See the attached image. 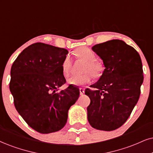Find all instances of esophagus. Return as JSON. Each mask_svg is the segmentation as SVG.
<instances>
[{
  "label": "esophagus",
  "mask_w": 153,
  "mask_h": 153,
  "mask_svg": "<svg viewBox=\"0 0 153 153\" xmlns=\"http://www.w3.org/2000/svg\"><path fill=\"white\" fill-rule=\"evenodd\" d=\"M79 91H80V94H81V95H83V94H84V88H79Z\"/></svg>",
  "instance_id": "obj_1"
}]
</instances>
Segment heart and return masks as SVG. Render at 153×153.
Masks as SVG:
<instances>
[{
    "mask_svg": "<svg viewBox=\"0 0 153 153\" xmlns=\"http://www.w3.org/2000/svg\"><path fill=\"white\" fill-rule=\"evenodd\" d=\"M75 56L78 59L82 60L85 62L83 68V72H85L82 75H75L68 79V84L73 86H81L88 84L91 81L92 76L94 78H99L102 75L104 70L103 64L96 59V55L91 49L83 47L74 52ZM71 68V61L69 56H65L62 63V70L64 76H67L70 72ZM92 74L91 75V74Z\"/></svg>",
    "mask_w": 153,
    "mask_h": 153,
    "instance_id": "heart-1",
    "label": "heart"
}]
</instances>
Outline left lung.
I'll list each match as a JSON object with an SVG mask.
<instances>
[{"mask_svg": "<svg viewBox=\"0 0 153 153\" xmlns=\"http://www.w3.org/2000/svg\"><path fill=\"white\" fill-rule=\"evenodd\" d=\"M92 50L103 60L105 69L90 86L92 89L85 90L91 100L88 120L97 130L114 131L125 123L140 97L142 61L133 47L120 39L96 45Z\"/></svg>", "mask_w": 153, "mask_h": 153, "instance_id": "1", "label": "left lung"}]
</instances>
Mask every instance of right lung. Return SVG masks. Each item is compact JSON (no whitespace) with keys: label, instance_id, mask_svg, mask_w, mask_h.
<instances>
[{"label":"right lung","instance_id":"obj_1","mask_svg":"<svg viewBox=\"0 0 153 153\" xmlns=\"http://www.w3.org/2000/svg\"><path fill=\"white\" fill-rule=\"evenodd\" d=\"M68 51L37 42L25 48L13 62L10 91L19 114L32 128L40 133L61 130L68 111L79 97L77 86L66 83L62 63Z\"/></svg>","mask_w":153,"mask_h":153}]
</instances>
